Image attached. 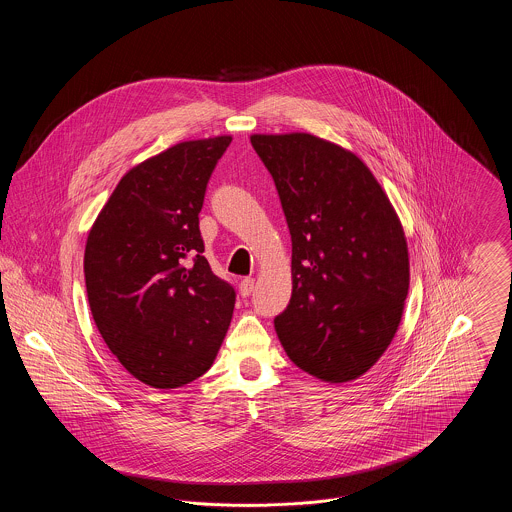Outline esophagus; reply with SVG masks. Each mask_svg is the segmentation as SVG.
<instances>
[{
  "instance_id": "1",
  "label": "esophagus",
  "mask_w": 512,
  "mask_h": 512,
  "mask_svg": "<svg viewBox=\"0 0 512 512\" xmlns=\"http://www.w3.org/2000/svg\"><path fill=\"white\" fill-rule=\"evenodd\" d=\"M253 288H255V280L253 278H244L242 284H240V295L242 297H249L253 293Z\"/></svg>"
}]
</instances>
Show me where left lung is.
I'll return each instance as SVG.
<instances>
[{
  "mask_svg": "<svg viewBox=\"0 0 512 512\" xmlns=\"http://www.w3.org/2000/svg\"><path fill=\"white\" fill-rule=\"evenodd\" d=\"M292 234V299L274 318L293 365L322 382L363 376L409 293L407 238L365 163L307 132L253 134Z\"/></svg>",
  "mask_w": 512,
  "mask_h": 512,
  "instance_id": "8db88e82",
  "label": "left lung"
}]
</instances>
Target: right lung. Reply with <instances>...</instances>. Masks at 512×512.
Returning a JSON list of instances; mask_svg holds the SVG:
<instances>
[{"label": "right lung", "mask_w": 512, "mask_h": 512, "mask_svg": "<svg viewBox=\"0 0 512 512\" xmlns=\"http://www.w3.org/2000/svg\"><path fill=\"white\" fill-rule=\"evenodd\" d=\"M232 136L180 142L126 172L84 251L99 334L136 380L171 390L205 374L230 326L236 292L203 253L199 211Z\"/></svg>", "instance_id": "obj_1"}]
</instances>
